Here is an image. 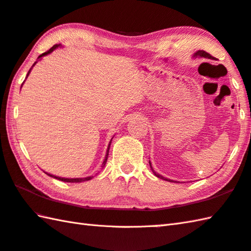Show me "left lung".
<instances>
[{"instance_id":"obj_1","label":"left lung","mask_w":251,"mask_h":251,"mask_svg":"<svg viewBox=\"0 0 251 251\" xmlns=\"http://www.w3.org/2000/svg\"><path fill=\"white\" fill-rule=\"evenodd\" d=\"M193 57H200V58H210L211 57V55L209 53H207L205 51H202V50H199V51H197L196 52L194 55H193ZM149 164H150V168H151V170H152V172H153V174L156 176V177H159V178H162V179H164V180H170V179H168V178H165V177H163V176L162 175H160V174H158V173H155L154 172V170L152 169V165H151V162L149 161ZM171 181V180H170Z\"/></svg>"}]
</instances>
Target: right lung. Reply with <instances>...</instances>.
I'll return each mask as SVG.
<instances>
[{
	"mask_svg": "<svg viewBox=\"0 0 251 251\" xmlns=\"http://www.w3.org/2000/svg\"><path fill=\"white\" fill-rule=\"evenodd\" d=\"M61 44H55V46H53L50 50L49 51H47V52H44V53H42L41 55H39L38 56V61H40L41 58L43 57V56H46V55H48V54H50V53H52L54 50H55V49H57L58 47H60ZM37 61V62H38ZM37 62H34L33 63V65H32V67L36 65L37 64ZM31 67V68H32ZM31 68L30 70H29V72H28V74H27V77H28V75H29V73H30V71H31ZM26 77V78H27ZM23 86V85H22ZM113 139V138H112ZM112 139H111V141H112ZM111 141H110V144H109V146H107V150H106V154H105V159H104V161H103V163H102V168L103 166L105 165V163H106V160H107V156H109V150H110V146H111ZM48 174V173H47ZM49 176H51V177H54V178H56V179H60V180H62V181H66V183H81V181H86V180H90L93 176H87V177H82V178H65V177H58V176H55V175H52V174H48Z\"/></svg>",
	"mask_w": 251,
	"mask_h": 251,
	"instance_id": "add662e5",
	"label": "right lung"
}]
</instances>
